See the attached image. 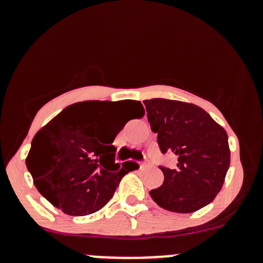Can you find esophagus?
Wrapping results in <instances>:
<instances>
[{"label":"esophagus","mask_w":263,"mask_h":263,"mask_svg":"<svg viewBox=\"0 0 263 263\" xmlns=\"http://www.w3.org/2000/svg\"><path fill=\"white\" fill-rule=\"evenodd\" d=\"M149 163L147 162V161H144V162H141V168H144V167H147V165H148Z\"/></svg>","instance_id":"obj_1"}]
</instances>
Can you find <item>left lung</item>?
I'll return each instance as SVG.
<instances>
[{
    "label": "left lung",
    "instance_id": "obj_1",
    "mask_svg": "<svg viewBox=\"0 0 263 263\" xmlns=\"http://www.w3.org/2000/svg\"><path fill=\"white\" fill-rule=\"evenodd\" d=\"M143 104L161 152H172L178 158L173 170L159 167L164 182L151 190V197L174 213H194L210 204L230 167L226 131L194 104L167 99Z\"/></svg>",
    "mask_w": 263,
    "mask_h": 263
}]
</instances>
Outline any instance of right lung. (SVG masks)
<instances>
[{
  "label": "right lung",
  "mask_w": 263,
  "mask_h": 263,
  "mask_svg": "<svg viewBox=\"0 0 263 263\" xmlns=\"http://www.w3.org/2000/svg\"><path fill=\"white\" fill-rule=\"evenodd\" d=\"M110 101H84L65 107L35 134L26 164L35 188L43 197L71 216L100 210L112 198L128 164L115 163L112 142L120 129L107 125ZM137 114L144 115L140 101L127 100Z\"/></svg>",
  "instance_id": "obj_1"
}]
</instances>
